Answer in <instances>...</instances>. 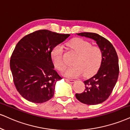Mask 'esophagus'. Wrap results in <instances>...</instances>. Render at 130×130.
Listing matches in <instances>:
<instances>
[{"label": "esophagus", "mask_w": 130, "mask_h": 130, "mask_svg": "<svg viewBox=\"0 0 130 130\" xmlns=\"http://www.w3.org/2000/svg\"><path fill=\"white\" fill-rule=\"evenodd\" d=\"M65 80L66 81H68V82L71 83V84H73V83H74L75 82V80L73 79H65Z\"/></svg>", "instance_id": "1"}]
</instances>
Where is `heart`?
I'll use <instances>...</instances> for the list:
<instances>
[{
    "label": "heart",
    "instance_id": "b5f03b06",
    "mask_svg": "<svg viewBox=\"0 0 130 130\" xmlns=\"http://www.w3.org/2000/svg\"><path fill=\"white\" fill-rule=\"evenodd\" d=\"M68 44L78 56L73 62L74 65L67 67L63 70L64 75L70 78H76L83 73L84 76H89L96 72L103 58L100 48L92 46L90 43L81 38L73 39ZM62 53L63 50L60 46H55L51 52L54 64L59 70H62L65 66Z\"/></svg>",
    "mask_w": 130,
    "mask_h": 130
}]
</instances>
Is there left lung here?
Wrapping results in <instances>:
<instances>
[{"mask_svg":"<svg viewBox=\"0 0 130 130\" xmlns=\"http://www.w3.org/2000/svg\"><path fill=\"white\" fill-rule=\"evenodd\" d=\"M96 41L101 49L103 58L96 74L84 81L86 89L81 93H76V99L83 104L96 105L109 97L119 76V60L115 47L109 41L99 34L92 32L76 34Z\"/></svg>","mask_w":130,"mask_h":130,"instance_id":"8db88e82","label":"left lung"}]
</instances>
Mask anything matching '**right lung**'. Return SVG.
Segmentation results:
<instances>
[{"label":"right lung","instance_id":"obj_1","mask_svg":"<svg viewBox=\"0 0 130 130\" xmlns=\"http://www.w3.org/2000/svg\"><path fill=\"white\" fill-rule=\"evenodd\" d=\"M69 36L43 29L19 41L11 55L10 69L22 97L34 103H43L54 96L56 83L62 78L54 69L51 52Z\"/></svg>","mask_w":130,"mask_h":130}]
</instances>
